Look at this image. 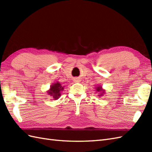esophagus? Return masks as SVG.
Listing matches in <instances>:
<instances>
[{"instance_id":"1","label":"esophagus","mask_w":152,"mask_h":152,"mask_svg":"<svg viewBox=\"0 0 152 152\" xmlns=\"http://www.w3.org/2000/svg\"><path fill=\"white\" fill-rule=\"evenodd\" d=\"M75 81H80V80H79V79H77V78H76Z\"/></svg>"}]
</instances>
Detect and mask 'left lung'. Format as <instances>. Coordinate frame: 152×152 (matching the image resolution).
Instances as JSON below:
<instances>
[{
  "mask_svg": "<svg viewBox=\"0 0 152 152\" xmlns=\"http://www.w3.org/2000/svg\"><path fill=\"white\" fill-rule=\"evenodd\" d=\"M95 88H96V92L98 93V96L99 97L103 96L104 94V93H105V90L103 89L102 88V87L101 86V85H98V86H96L95 87Z\"/></svg>",
  "mask_w": 152,
  "mask_h": 152,
  "instance_id": "8db88e82",
  "label": "left lung"
}]
</instances>
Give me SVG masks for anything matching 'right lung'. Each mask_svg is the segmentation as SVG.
<instances>
[{
  "label": "right lung",
  "instance_id": "add662e5",
  "mask_svg": "<svg viewBox=\"0 0 152 152\" xmlns=\"http://www.w3.org/2000/svg\"><path fill=\"white\" fill-rule=\"evenodd\" d=\"M64 87L60 82H57L53 83L50 86L49 90L47 91L48 95L52 96L54 100H56L61 96V91H64Z\"/></svg>",
  "mask_w": 152,
  "mask_h": 152
}]
</instances>
